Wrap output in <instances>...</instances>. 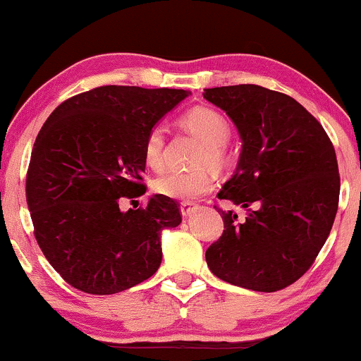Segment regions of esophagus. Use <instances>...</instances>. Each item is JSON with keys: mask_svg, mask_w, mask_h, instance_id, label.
Instances as JSON below:
<instances>
[{"mask_svg": "<svg viewBox=\"0 0 361 361\" xmlns=\"http://www.w3.org/2000/svg\"><path fill=\"white\" fill-rule=\"evenodd\" d=\"M197 209H198V207L195 204H190V202H183V204L180 205L181 215H183V217H190V215H192Z\"/></svg>", "mask_w": 361, "mask_h": 361, "instance_id": "1", "label": "esophagus"}]
</instances>
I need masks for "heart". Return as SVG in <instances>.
<instances>
[{"label": "heart", "instance_id": "heart-1", "mask_svg": "<svg viewBox=\"0 0 361 361\" xmlns=\"http://www.w3.org/2000/svg\"><path fill=\"white\" fill-rule=\"evenodd\" d=\"M181 123L204 140V149L198 156V163L221 166L226 161V142L229 140L231 126L221 111L212 109H193L183 115ZM166 140V128L156 123L147 130L144 139V161L149 168L159 171L163 168V151ZM214 175L205 168L192 171H166L154 180V192L163 197L181 202H195L214 188Z\"/></svg>", "mask_w": 361, "mask_h": 361}]
</instances>
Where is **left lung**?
<instances>
[{
	"instance_id": "8db88e82",
	"label": "left lung",
	"mask_w": 361,
	"mask_h": 361,
	"mask_svg": "<svg viewBox=\"0 0 361 361\" xmlns=\"http://www.w3.org/2000/svg\"><path fill=\"white\" fill-rule=\"evenodd\" d=\"M241 135L233 178L217 197L246 210L217 209L224 233L205 252L215 276L276 292L309 270L331 233L339 202L336 152L299 102L258 85L205 90Z\"/></svg>"
}]
</instances>
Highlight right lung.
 <instances>
[{
    "instance_id": "obj_1",
    "label": "right lung",
    "mask_w": 361,
    "mask_h": 361,
    "mask_svg": "<svg viewBox=\"0 0 361 361\" xmlns=\"http://www.w3.org/2000/svg\"><path fill=\"white\" fill-rule=\"evenodd\" d=\"M188 94L100 86L62 102L45 120L28 164L27 205L44 256L74 288L110 295L159 268L161 233L180 226V205L163 195L127 212L118 204L146 193L147 130Z\"/></svg>"
}]
</instances>
